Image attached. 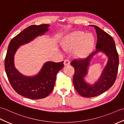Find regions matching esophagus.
I'll list each match as a JSON object with an SVG mask.
<instances>
[{
    "label": "esophagus",
    "mask_w": 124,
    "mask_h": 124,
    "mask_svg": "<svg viewBox=\"0 0 124 124\" xmlns=\"http://www.w3.org/2000/svg\"><path fill=\"white\" fill-rule=\"evenodd\" d=\"M70 64V61L68 60H65L64 61V65H68Z\"/></svg>",
    "instance_id": "obj_1"
}]
</instances>
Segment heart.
Returning <instances> with one entry per match:
<instances>
[{
    "mask_svg": "<svg viewBox=\"0 0 124 124\" xmlns=\"http://www.w3.org/2000/svg\"><path fill=\"white\" fill-rule=\"evenodd\" d=\"M94 44L95 38L92 33L77 31L65 38L62 43V47L65 51L73 52L75 57L84 59L91 52Z\"/></svg>",
    "mask_w": 124,
    "mask_h": 124,
    "instance_id": "heart-1",
    "label": "heart"
}]
</instances>
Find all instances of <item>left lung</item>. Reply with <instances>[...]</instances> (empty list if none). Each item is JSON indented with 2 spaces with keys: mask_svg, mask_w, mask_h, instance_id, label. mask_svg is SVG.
I'll return each mask as SVG.
<instances>
[{
  "mask_svg": "<svg viewBox=\"0 0 124 124\" xmlns=\"http://www.w3.org/2000/svg\"><path fill=\"white\" fill-rule=\"evenodd\" d=\"M92 26L97 35L96 51L85 59L75 60L71 62V65L75 68L73 85L78 93L85 97L97 96L111 87L116 79L119 65V57L114 39L99 27ZM99 52L106 55L108 61L99 78L93 84H90L85 81V77L87 75L91 59Z\"/></svg>",
  "mask_w": 124,
  "mask_h": 124,
  "instance_id": "left-lung-1",
  "label": "left lung"
}]
</instances>
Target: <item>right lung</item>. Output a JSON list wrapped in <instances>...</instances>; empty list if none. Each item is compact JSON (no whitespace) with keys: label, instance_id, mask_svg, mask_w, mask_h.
I'll return each mask as SVG.
<instances>
[{"label":"right lung","instance_id":"1","mask_svg":"<svg viewBox=\"0 0 124 124\" xmlns=\"http://www.w3.org/2000/svg\"><path fill=\"white\" fill-rule=\"evenodd\" d=\"M49 24L29 26L10 41L5 60L7 78L15 92L27 98L37 100L47 97L54 88L57 73L64 67L63 61L45 63L38 74L33 76L22 75L16 69L14 56L19 47L30 43L49 30Z\"/></svg>","mask_w":124,"mask_h":124}]
</instances>
